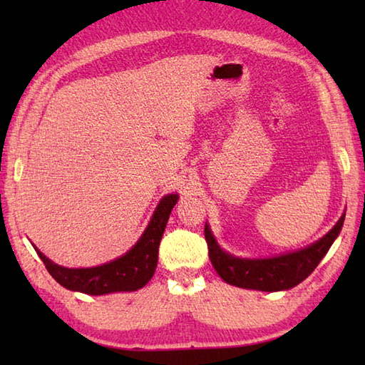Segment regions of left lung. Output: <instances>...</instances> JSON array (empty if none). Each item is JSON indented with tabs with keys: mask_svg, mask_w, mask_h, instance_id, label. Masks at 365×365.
Returning <instances> with one entry per match:
<instances>
[{
	"mask_svg": "<svg viewBox=\"0 0 365 365\" xmlns=\"http://www.w3.org/2000/svg\"><path fill=\"white\" fill-rule=\"evenodd\" d=\"M345 215L340 216L336 226L327 235L304 250L259 260L238 259L224 252L207 224L204 232L212 265L224 281L242 289L279 292L292 289L312 273L342 230Z\"/></svg>",
	"mask_w": 365,
	"mask_h": 365,
	"instance_id": "obj_1",
	"label": "left lung"
}]
</instances>
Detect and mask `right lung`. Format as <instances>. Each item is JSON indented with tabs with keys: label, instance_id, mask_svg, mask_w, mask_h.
<instances>
[{
	"label": "right lung",
	"instance_id": "obj_1",
	"mask_svg": "<svg viewBox=\"0 0 365 365\" xmlns=\"http://www.w3.org/2000/svg\"><path fill=\"white\" fill-rule=\"evenodd\" d=\"M177 199V195L163 197L139 242L125 255L105 265L94 268H64L46 259L37 247L34 250L54 281L68 290L88 294L135 292L149 282L155 273L158 246Z\"/></svg>",
	"mask_w": 365,
	"mask_h": 365
}]
</instances>
